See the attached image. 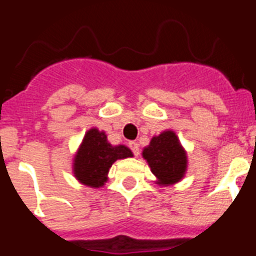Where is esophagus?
<instances>
[{"instance_id":"34e87169","label":"esophagus","mask_w":256,"mask_h":256,"mask_svg":"<svg viewBox=\"0 0 256 256\" xmlns=\"http://www.w3.org/2000/svg\"><path fill=\"white\" fill-rule=\"evenodd\" d=\"M128 146H130V148L132 150V152L134 154V156L140 155V146H138V144H137V142L130 141V144H128Z\"/></svg>"}]
</instances>
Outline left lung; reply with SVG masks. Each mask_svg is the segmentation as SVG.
I'll return each instance as SVG.
<instances>
[{"label": "left lung", "instance_id": "1", "mask_svg": "<svg viewBox=\"0 0 256 256\" xmlns=\"http://www.w3.org/2000/svg\"><path fill=\"white\" fill-rule=\"evenodd\" d=\"M159 186H170L180 182L187 170V154L173 130H164L152 137L142 151Z\"/></svg>", "mask_w": 256, "mask_h": 256}]
</instances>
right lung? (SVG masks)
<instances>
[{
    "label": "right lung",
    "mask_w": 256,
    "mask_h": 256,
    "mask_svg": "<svg viewBox=\"0 0 256 256\" xmlns=\"http://www.w3.org/2000/svg\"><path fill=\"white\" fill-rule=\"evenodd\" d=\"M132 156V151L126 146H112L108 142L105 132L91 128L74 156L73 173L80 183L98 188L108 182V169L116 160Z\"/></svg>",
    "instance_id": "obj_1"
}]
</instances>
